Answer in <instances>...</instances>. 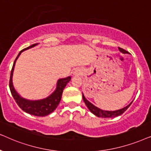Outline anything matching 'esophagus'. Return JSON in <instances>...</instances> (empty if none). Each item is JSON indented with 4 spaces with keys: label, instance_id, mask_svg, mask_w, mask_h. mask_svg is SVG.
<instances>
[{
    "label": "esophagus",
    "instance_id": "esophagus-1",
    "mask_svg": "<svg viewBox=\"0 0 151 151\" xmlns=\"http://www.w3.org/2000/svg\"><path fill=\"white\" fill-rule=\"evenodd\" d=\"M78 74V72L77 71V70H76V71H74V73H73L74 75H76V74Z\"/></svg>",
    "mask_w": 151,
    "mask_h": 151
}]
</instances>
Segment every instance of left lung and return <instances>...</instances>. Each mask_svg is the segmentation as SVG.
<instances>
[{
	"instance_id": "obj_1",
	"label": "left lung",
	"mask_w": 151,
	"mask_h": 151,
	"mask_svg": "<svg viewBox=\"0 0 151 151\" xmlns=\"http://www.w3.org/2000/svg\"><path fill=\"white\" fill-rule=\"evenodd\" d=\"M119 50L121 52H122L123 54H128V53L127 51H126V50L122 49V48L119 47ZM82 96H83V101L85 102L86 106H87L90 111L91 112L92 114H94L95 116H98V117H102V118H112V117H115V116L121 115V114H123L124 112L130 107V106L131 105L132 101H132L129 104H128V106H126V107L122 108V109L114 110V111H109V110H101L98 107H96V106L93 105L91 102H90L88 100L86 99L85 96L83 95V93H82Z\"/></svg>"
}]
</instances>
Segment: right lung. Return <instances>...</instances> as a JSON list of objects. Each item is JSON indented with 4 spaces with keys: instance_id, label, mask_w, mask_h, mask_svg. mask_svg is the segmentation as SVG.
Returning a JSON list of instances; mask_svg holds the SVG:
<instances>
[{
    "instance_id": "add662e5",
    "label": "right lung",
    "mask_w": 151,
    "mask_h": 151,
    "mask_svg": "<svg viewBox=\"0 0 151 151\" xmlns=\"http://www.w3.org/2000/svg\"><path fill=\"white\" fill-rule=\"evenodd\" d=\"M39 43L33 44L31 46H29V47L21 50L19 53L17 57L16 58L14 62L12 69L11 71V74H10L9 89L12 94L14 99H15L18 106L23 111L35 116H45L50 114V113H52L53 111H55V110L57 108V106L59 104L60 101L61 99L62 93H63L64 88H65L66 85H67V83H69L70 79H71V77L69 76L68 77L62 78V79H59L58 80L57 83V87H56L55 91L52 92L50 95L48 96L47 97L39 100H29L22 97L17 92V90H15L12 82V77L16 62H17V60L19 57V56L21 55L22 52L25 51V50L35 47Z\"/></svg>"
}]
</instances>
